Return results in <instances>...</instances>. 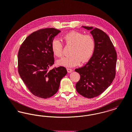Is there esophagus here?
I'll return each instance as SVG.
<instances>
[{
    "label": "esophagus",
    "mask_w": 132,
    "mask_h": 132,
    "mask_svg": "<svg viewBox=\"0 0 132 132\" xmlns=\"http://www.w3.org/2000/svg\"><path fill=\"white\" fill-rule=\"evenodd\" d=\"M67 70L68 73H71L73 71V70L71 68H67Z\"/></svg>",
    "instance_id": "obj_1"
}]
</instances>
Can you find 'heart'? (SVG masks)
Segmentation results:
<instances>
[{
    "label": "heart",
    "mask_w": 132,
    "mask_h": 132,
    "mask_svg": "<svg viewBox=\"0 0 132 132\" xmlns=\"http://www.w3.org/2000/svg\"><path fill=\"white\" fill-rule=\"evenodd\" d=\"M67 45L71 46L70 56L58 61L59 65L65 67H74L82 63L87 62L92 57L95 48V41L90 34H85L77 31H71L63 37ZM63 44L57 39L52 42L51 48L53 54L57 57L63 56Z\"/></svg>",
    "instance_id": "obj_1"
}]
</instances>
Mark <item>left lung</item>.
<instances>
[{"label": "left lung", "mask_w": 132, "mask_h": 132, "mask_svg": "<svg viewBox=\"0 0 132 132\" xmlns=\"http://www.w3.org/2000/svg\"><path fill=\"white\" fill-rule=\"evenodd\" d=\"M82 27L90 31L95 41V48L88 63L75 70L80 75L75 87L79 94L93 98L101 95L114 79L117 55L110 38L102 30L93 27Z\"/></svg>", "instance_id": "8db88e82"}]
</instances>
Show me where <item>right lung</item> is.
<instances>
[{
	"mask_svg": "<svg viewBox=\"0 0 132 132\" xmlns=\"http://www.w3.org/2000/svg\"><path fill=\"white\" fill-rule=\"evenodd\" d=\"M60 32L53 28L35 31L25 39L18 52L20 77L30 92L39 98L46 99L55 95L67 73L63 66L48 70L54 64L52 42Z\"/></svg>",
	"mask_w": 132,
	"mask_h": 132,
	"instance_id": "right-lung-1",
	"label": "right lung"
}]
</instances>
